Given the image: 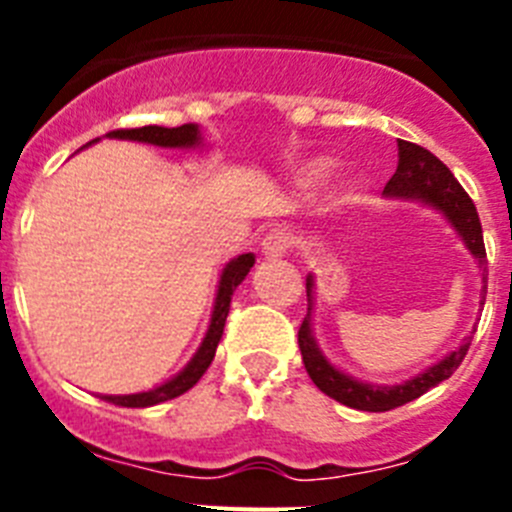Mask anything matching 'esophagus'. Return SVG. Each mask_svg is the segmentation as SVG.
<instances>
[{
	"label": "esophagus",
	"instance_id": "esophagus-1",
	"mask_svg": "<svg viewBox=\"0 0 512 512\" xmlns=\"http://www.w3.org/2000/svg\"><path fill=\"white\" fill-rule=\"evenodd\" d=\"M289 246H292V238H289L287 233H282V230H274V233H269L264 241H261V251H264V256H269V259L284 256V253L289 251Z\"/></svg>",
	"mask_w": 512,
	"mask_h": 512
}]
</instances>
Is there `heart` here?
I'll return each instance as SVG.
<instances>
[{"mask_svg": "<svg viewBox=\"0 0 512 512\" xmlns=\"http://www.w3.org/2000/svg\"><path fill=\"white\" fill-rule=\"evenodd\" d=\"M330 171V161L318 158V161H310L307 166H302L300 171V187H318Z\"/></svg>", "mask_w": 512, "mask_h": 512, "instance_id": "b5f03b06", "label": "heart"}]
</instances>
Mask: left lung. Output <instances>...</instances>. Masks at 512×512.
Listing matches in <instances>:
<instances>
[{
  "instance_id": "8db88e82",
  "label": "left lung",
  "mask_w": 512,
  "mask_h": 512,
  "mask_svg": "<svg viewBox=\"0 0 512 512\" xmlns=\"http://www.w3.org/2000/svg\"><path fill=\"white\" fill-rule=\"evenodd\" d=\"M397 158H400L397 171L392 174L387 187H384V194L397 197V200H420L425 205L436 207L438 212H443V217L459 233L469 253L479 261V269L485 271L487 253L485 241H482V223H479L477 207H474L472 197L456 182V176L451 174L449 166L438 161L431 151H425V148L415 146V143H408V140H397ZM482 279H485V274H482ZM312 287H315V279L310 274L307 277V315L300 325L297 341H300L302 361H305V369L312 382H315V387L328 397H333V400L341 402V405L366 410V413L395 410L405 405V402L418 400L420 395H425L431 387L441 384L443 379H449L459 369L464 356H467L472 336L464 338V343L456 351L443 356L438 364L428 366L425 372L408 379V382L392 384V387L359 382V379L348 377V374H343L341 369L330 364L318 348V343H315V336H312V300H315L312 295L315 292H312ZM485 295L487 284L482 287V302L479 305H485Z\"/></svg>"
}]
</instances>
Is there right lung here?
I'll use <instances>...</instances> for the list:
<instances>
[{
	"label": "right lung",
	"mask_w": 512,
	"mask_h": 512,
	"mask_svg": "<svg viewBox=\"0 0 512 512\" xmlns=\"http://www.w3.org/2000/svg\"><path fill=\"white\" fill-rule=\"evenodd\" d=\"M107 138H120V140H138V143H151V146L161 148H197L202 146L200 128L189 122V125H179V128H161V125H146V128H130V130H112L107 133ZM92 146V143H89ZM256 256L253 253H241L238 259L228 261L220 274V284H217V297L215 307H212L210 328H207L205 338H202L197 354L189 359V364L184 366L182 372L171 377L169 382H164L156 390L138 392V395H104L102 400L112 402V405H120V408H151L158 402L174 400V397L184 395L187 390H192L194 384L200 382L202 374L207 372V366L215 359V348L223 338L225 318H228L230 310V297H233L235 287L246 279V274L251 271Z\"/></svg>",
	"instance_id": "add662e5"
}]
</instances>
